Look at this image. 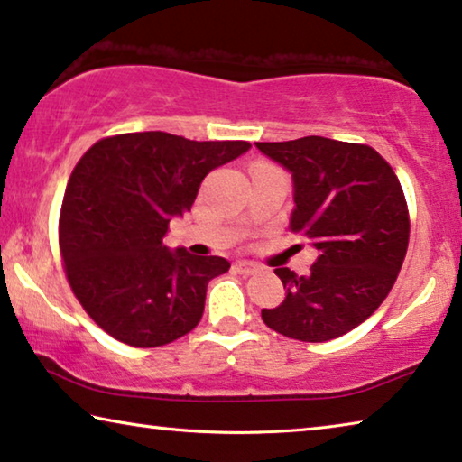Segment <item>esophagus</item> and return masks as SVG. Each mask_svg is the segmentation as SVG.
Wrapping results in <instances>:
<instances>
[{
    "mask_svg": "<svg viewBox=\"0 0 462 462\" xmlns=\"http://www.w3.org/2000/svg\"><path fill=\"white\" fill-rule=\"evenodd\" d=\"M234 267H236V272L246 273V275L261 272V265L254 263V261H249V259H238L236 263H234Z\"/></svg>",
    "mask_w": 462,
    "mask_h": 462,
    "instance_id": "esophagus-1",
    "label": "esophagus"
}]
</instances>
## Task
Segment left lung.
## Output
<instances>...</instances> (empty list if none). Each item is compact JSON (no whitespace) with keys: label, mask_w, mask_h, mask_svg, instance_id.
I'll return each mask as SVG.
<instances>
[{"label":"left lung","mask_w":462,"mask_h":462,"mask_svg":"<svg viewBox=\"0 0 462 462\" xmlns=\"http://www.w3.org/2000/svg\"><path fill=\"white\" fill-rule=\"evenodd\" d=\"M292 176L291 232L318 251L307 275L275 273L286 297L261 309L288 338L326 342L359 326L388 297L409 246V211L388 162L367 144L326 136L254 143Z\"/></svg>","instance_id":"8db88e82"}]
</instances>
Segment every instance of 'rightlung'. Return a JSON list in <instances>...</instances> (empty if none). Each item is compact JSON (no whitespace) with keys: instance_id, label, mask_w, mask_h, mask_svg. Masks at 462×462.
I'll return each mask as SVG.
<instances>
[{"instance_id":"1","label":"right lung","mask_w":462,"mask_h":462,"mask_svg":"<svg viewBox=\"0 0 462 462\" xmlns=\"http://www.w3.org/2000/svg\"><path fill=\"white\" fill-rule=\"evenodd\" d=\"M249 149L149 130L97 141L80 157L61 203L60 249L72 292L101 329L153 348L201 321L209 280L230 263L170 249L163 238L203 178Z\"/></svg>"}]
</instances>
